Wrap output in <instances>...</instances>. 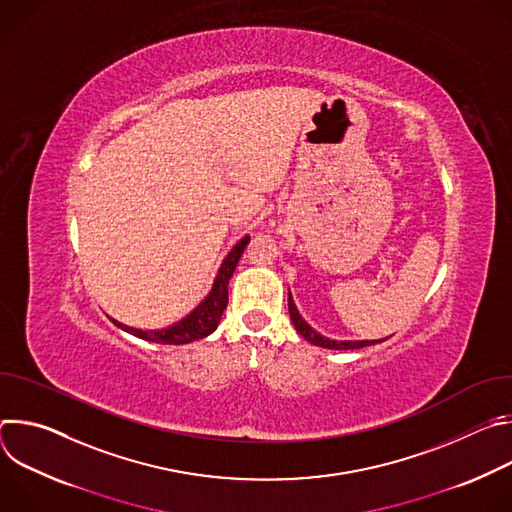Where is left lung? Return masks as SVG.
Instances as JSON below:
<instances>
[{"label":"left lung","mask_w":512,"mask_h":512,"mask_svg":"<svg viewBox=\"0 0 512 512\" xmlns=\"http://www.w3.org/2000/svg\"><path fill=\"white\" fill-rule=\"evenodd\" d=\"M287 308H289V316H291V322H294L296 330L308 340L312 342L314 346H322V348H330V350H354V348H364V346H371V344H377V342H383V340H332V338H326L322 336L320 332H316L304 318L302 314L298 312L296 304H294V298H291V291L287 296Z\"/></svg>","instance_id":"obj_1"}]
</instances>
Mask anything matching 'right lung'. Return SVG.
I'll list each match as a JSON object with an SVG mask.
<instances>
[{"instance_id":"add662e5","label":"right lung","mask_w":512,"mask_h":512,"mask_svg":"<svg viewBox=\"0 0 512 512\" xmlns=\"http://www.w3.org/2000/svg\"><path fill=\"white\" fill-rule=\"evenodd\" d=\"M251 237L245 235L233 249L231 253L225 257V261L221 263V269H218L214 283L208 291V296L180 322L162 328V330H139V328H131L125 326L117 320H113V324L141 340H148V342H158V344H190L194 340L206 338L208 334H212L221 322L223 312L227 310L229 304V281L237 269V263L245 251V247L249 245Z\"/></svg>"}]
</instances>
